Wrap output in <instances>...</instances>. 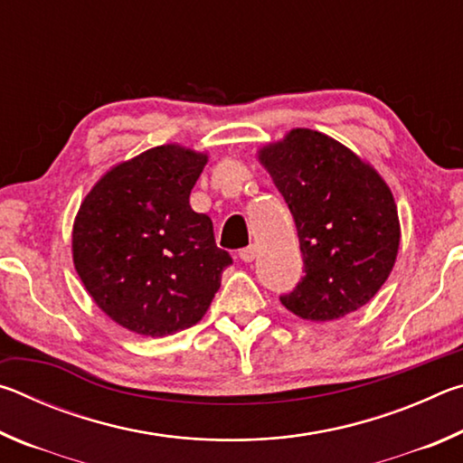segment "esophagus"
<instances>
[{"mask_svg": "<svg viewBox=\"0 0 463 463\" xmlns=\"http://www.w3.org/2000/svg\"><path fill=\"white\" fill-rule=\"evenodd\" d=\"M255 253H257V249H255V245H249V247H245V249H241L239 250V257L245 263H250L255 260Z\"/></svg>", "mask_w": 463, "mask_h": 463, "instance_id": "1", "label": "esophagus"}]
</instances>
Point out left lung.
I'll return each mask as SVG.
<instances>
[{"instance_id":"obj_1","label":"left lung","mask_w":463,"mask_h":463,"mask_svg":"<svg viewBox=\"0 0 463 463\" xmlns=\"http://www.w3.org/2000/svg\"><path fill=\"white\" fill-rule=\"evenodd\" d=\"M260 161L294 216L304 260V278L281 304L320 323L362 308L401 245L390 187L347 146L308 128L263 146Z\"/></svg>"}]
</instances>
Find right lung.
<instances>
[{
	"mask_svg": "<svg viewBox=\"0 0 463 463\" xmlns=\"http://www.w3.org/2000/svg\"><path fill=\"white\" fill-rule=\"evenodd\" d=\"M203 165L206 155L190 148H148L108 171L75 218V269L93 302L132 333L165 336L198 323L232 263L213 221L190 206Z\"/></svg>",
	"mask_w": 463,
	"mask_h": 463,
	"instance_id": "obj_1",
	"label": "right lung"
}]
</instances>
